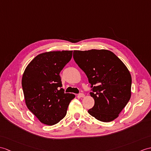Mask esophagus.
I'll list each match as a JSON object with an SVG mask.
<instances>
[{"mask_svg":"<svg viewBox=\"0 0 151 151\" xmlns=\"http://www.w3.org/2000/svg\"><path fill=\"white\" fill-rule=\"evenodd\" d=\"M84 96H85V94H84L83 93H79L78 95V98H82V97H84Z\"/></svg>","mask_w":151,"mask_h":151,"instance_id":"1","label":"esophagus"}]
</instances>
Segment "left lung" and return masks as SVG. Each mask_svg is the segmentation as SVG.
Here are the masks:
<instances>
[{
    "instance_id": "left-lung-1",
    "label": "left lung",
    "mask_w": 151,
    "mask_h": 151,
    "mask_svg": "<svg viewBox=\"0 0 151 151\" xmlns=\"http://www.w3.org/2000/svg\"><path fill=\"white\" fill-rule=\"evenodd\" d=\"M73 58L91 84L94 105L88 113L101 122L114 120L131 99L132 79L127 67L106 50H75Z\"/></svg>"
}]
</instances>
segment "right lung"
I'll return each instance as SVG.
<instances>
[{"mask_svg": "<svg viewBox=\"0 0 151 151\" xmlns=\"http://www.w3.org/2000/svg\"><path fill=\"white\" fill-rule=\"evenodd\" d=\"M73 51H50L37 55L22 76V86L29 110L42 124L52 125L62 120L75 95L65 93L60 73L71 60Z\"/></svg>", "mask_w": 151, "mask_h": 151, "instance_id": "right-lung-1", "label": "right lung"}]
</instances>
